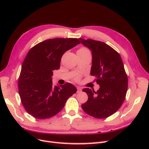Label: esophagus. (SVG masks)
Masks as SVG:
<instances>
[{
  "instance_id": "1",
  "label": "esophagus",
  "mask_w": 149,
  "mask_h": 149,
  "mask_svg": "<svg viewBox=\"0 0 149 149\" xmlns=\"http://www.w3.org/2000/svg\"><path fill=\"white\" fill-rule=\"evenodd\" d=\"M77 93H81V91H82V88H81V87H77Z\"/></svg>"
}]
</instances>
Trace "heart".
Here are the masks:
<instances>
[{
    "instance_id": "b5f03b06",
    "label": "heart",
    "mask_w": 149,
    "mask_h": 149,
    "mask_svg": "<svg viewBox=\"0 0 149 149\" xmlns=\"http://www.w3.org/2000/svg\"><path fill=\"white\" fill-rule=\"evenodd\" d=\"M77 53H89V54H90V52L86 48H81L77 51Z\"/></svg>"
}]
</instances>
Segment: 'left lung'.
Here are the masks:
<instances>
[{"label": "left lung", "mask_w": 149, "mask_h": 149, "mask_svg": "<svg viewBox=\"0 0 149 149\" xmlns=\"http://www.w3.org/2000/svg\"><path fill=\"white\" fill-rule=\"evenodd\" d=\"M92 53L91 75L100 87L96 92L83 89L88 100L82 104L84 111L96 118H105L116 113L125 101L128 78L120 55L104 42L79 38Z\"/></svg>", "instance_id": "1"}]
</instances>
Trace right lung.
Returning <instances> with one entry per match:
<instances>
[{"mask_svg": "<svg viewBox=\"0 0 149 149\" xmlns=\"http://www.w3.org/2000/svg\"><path fill=\"white\" fill-rule=\"evenodd\" d=\"M81 43L77 38H54L36 45L22 65L18 89L26 111L37 119L54 116L77 91L70 83L53 86V71L58 70L64 53Z\"/></svg>", "mask_w": 149, "mask_h": 149, "instance_id": "obj_1", "label": "right lung"}]
</instances>
